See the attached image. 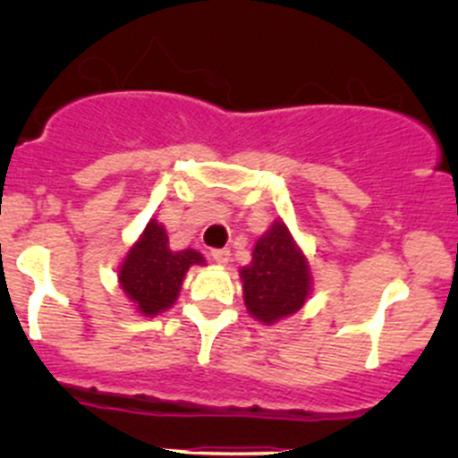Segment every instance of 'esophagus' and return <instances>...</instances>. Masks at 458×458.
Listing matches in <instances>:
<instances>
[{"instance_id": "esophagus-1", "label": "esophagus", "mask_w": 458, "mask_h": 458, "mask_svg": "<svg viewBox=\"0 0 458 458\" xmlns=\"http://www.w3.org/2000/svg\"><path fill=\"white\" fill-rule=\"evenodd\" d=\"M210 255H212V259H215V263H219V266H225V263L230 261L228 248H216V250H212Z\"/></svg>"}]
</instances>
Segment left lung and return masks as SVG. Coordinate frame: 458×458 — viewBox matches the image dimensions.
<instances>
[{
  "label": "left lung",
  "mask_w": 458,
  "mask_h": 458,
  "mask_svg": "<svg viewBox=\"0 0 458 458\" xmlns=\"http://www.w3.org/2000/svg\"><path fill=\"white\" fill-rule=\"evenodd\" d=\"M248 315L275 326L297 315L312 294V270L306 252L284 219H275L257 239L252 261L239 267Z\"/></svg>",
  "instance_id": "1"
}]
</instances>
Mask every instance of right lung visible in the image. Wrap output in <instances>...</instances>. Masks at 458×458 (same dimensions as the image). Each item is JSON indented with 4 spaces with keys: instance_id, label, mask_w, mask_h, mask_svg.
I'll return each mask as SVG.
<instances>
[{
    "instance_id": "1",
    "label": "right lung",
    "mask_w": 458,
    "mask_h": 458,
    "mask_svg": "<svg viewBox=\"0 0 458 458\" xmlns=\"http://www.w3.org/2000/svg\"><path fill=\"white\" fill-rule=\"evenodd\" d=\"M192 266H206V257L195 248L173 250L164 225L150 219L119 263V288L141 317H157L174 306Z\"/></svg>"
}]
</instances>
